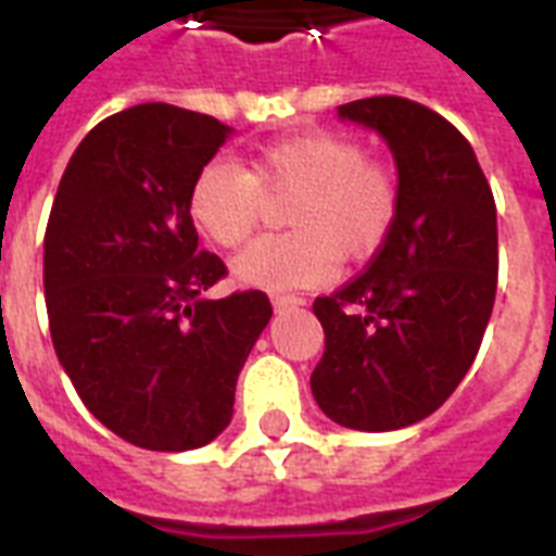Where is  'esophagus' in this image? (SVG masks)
Instances as JSON below:
<instances>
[{
    "label": "esophagus",
    "instance_id": "34e87169",
    "mask_svg": "<svg viewBox=\"0 0 556 556\" xmlns=\"http://www.w3.org/2000/svg\"><path fill=\"white\" fill-rule=\"evenodd\" d=\"M270 303H274V308H277V312H286V308L303 306V300H300V296H288V294H274V296H270Z\"/></svg>",
    "mask_w": 556,
    "mask_h": 556
}]
</instances>
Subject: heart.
I'll return each mask as SVG.
<instances>
[{"label":"heart","mask_w":556,"mask_h":556,"mask_svg":"<svg viewBox=\"0 0 556 556\" xmlns=\"http://www.w3.org/2000/svg\"><path fill=\"white\" fill-rule=\"evenodd\" d=\"M300 192L288 224L294 232L253 241L232 274L241 286L296 291L329 282L344 256L379 248L396 215V186L358 142L338 134H306L274 142L256 172L232 160H210L194 177L189 215L222 248H239L256 230L265 192Z\"/></svg>","instance_id":"1"}]
</instances>
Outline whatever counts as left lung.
Returning a JSON list of instances; mask_svg holds the SVG:
<instances>
[{
    "label": "left lung",
    "instance_id": "8db88e82",
    "mask_svg": "<svg viewBox=\"0 0 556 556\" xmlns=\"http://www.w3.org/2000/svg\"><path fill=\"white\" fill-rule=\"evenodd\" d=\"M396 163V215L364 274L317 296L326 350L312 393L355 431L414 426L455 393L490 324L498 277L495 201L476 151L434 110L400 96L338 108Z\"/></svg>",
    "mask_w": 556,
    "mask_h": 556
}]
</instances>
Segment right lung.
I'll list each match as a JSON object with an SVG mask.
<instances>
[{"label":"right lung","instance_id":"obj_1","mask_svg":"<svg viewBox=\"0 0 556 556\" xmlns=\"http://www.w3.org/2000/svg\"><path fill=\"white\" fill-rule=\"evenodd\" d=\"M230 134L160 101L108 116L75 148L46 227L58 362L101 426L151 452L201 448L230 426L274 315L262 291L203 294L227 268L198 250L189 192Z\"/></svg>","mask_w":556,"mask_h":556}]
</instances>
